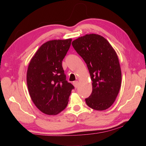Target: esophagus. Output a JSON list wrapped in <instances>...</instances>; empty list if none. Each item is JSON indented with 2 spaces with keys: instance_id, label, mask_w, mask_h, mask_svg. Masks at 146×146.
Returning <instances> with one entry per match:
<instances>
[{
  "instance_id": "34e87169",
  "label": "esophagus",
  "mask_w": 146,
  "mask_h": 146,
  "mask_svg": "<svg viewBox=\"0 0 146 146\" xmlns=\"http://www.w3.org/2000/svg\"><path fill=\"white\" fill-rule=\"evenodd\" d=\"M73 84L74 86H75V87L76 88H77L78 87V81L74 82L73 83Z\"/></svg>"
}]
</instances>
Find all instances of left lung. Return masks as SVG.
Returning a JSON list of instances; mask_svg holds the SVG:
<instances>
[{
	"instance_id": "left-lung-1",
	"label": "left lung",
	"mask_w": 146,
	"mask_h": 146,
	"mask_svg": "<svg viewBox=\"0 0 146 146\" xmlns=\"http://www.w3.org/2000/svg\"><path fill=\"white\" fill-rule=\"evenodd\" d=\"M72 46L87 65L92 81V92L85 99L86 104L96 110L107 109L115 100L122 80L116 52L106 39L96 34L74 40Z\"/></svg>"
}]
</instances>
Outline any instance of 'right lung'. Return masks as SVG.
Listing matches in <instances>:
<instances>
[{"mask_svg":"<svg viewBox=\"0 0 146 146\" xmlns=\"http://www.w3.org/2000/svg\"><path fill=\"white\" fill-rule=\"evenodd\" d=\"M72 39L52 40L44 43L31 60L27 85L33 103L42 113L57 115L66 107L73 85L68 83L62 61Z\"/></svg>","mask_w":146,"mask_h":146,"instance_id":"obj_1","label":"right lung"}]
</instances>
